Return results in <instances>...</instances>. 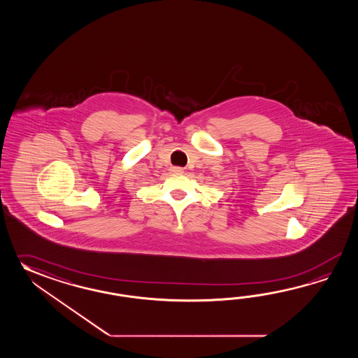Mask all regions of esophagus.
<instances>
[{
    "label": "esophagus",
    "instance_id": "obj_1",
    "mask_svg": "<svg viewBox=\"0 0 358 358\" xmlns=\"http://www.w3.org/2000/svg\"><path fill=\"white\" fill-rule=\"evenodd\" d=\"M182 168H178V166H174V168H171V173H174V174H182Z\"/></svg>",
    "mask_w": 358,
    "mask_h": 358
}]
</instances>
